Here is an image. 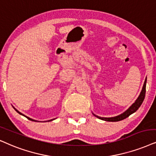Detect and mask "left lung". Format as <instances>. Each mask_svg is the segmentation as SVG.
Returning a JSON list of instances; mask_svg holds the SVG:
<instances>
[{
	"instance_id": "obj_1",
	"label": "left lung",
	"mask_w": 156,
	"mask_h": 156,
	"mask_svg": "<svg viewBox=\"0 0 156 156\" xmlns=\"http://www.w3.org/2000/svg\"><path fill=\"white\" fill-rule=\"evenodd\" d=\"M146 83H147V77L145 78V82H144L143 88H142L140 94L139 96L137 97V99H136L135 103L132 104V105L129 106V107L128 108L125 112H123V113L119 114V115L116 116V117H98V116L96 115V114L94 113H93V114H94L96 117L98 118V119L104 120V121H106V122H118V121H121V120L126 119V118L129 117V115H131L132 114L135 113V112L139 109V107L141 106V104H143L144 98H145V96Z\"/></svg>"
}]
</instances>
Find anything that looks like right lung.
I'll list each match as a JSON object with an SVG mask.
<instances>
[{"label": "right lung", "mask_w": 156, "mask_h": 156, "mask_svg": "<svg viewBox=\"0 0 156 156\" xmlns=\"http://www.w3.org/2000/svg\"><path fill=\"white\" fill-rule=\"evenodd\" d=\"M13 109H14L16 110V112H18V113H19V114H21V115H22V116H23V117H27V119H29V120H31V121H34V122H39V121H37V120H35V119H31V118H30V117H27V116H26V115H24V114H22V113H21V112H19V111H18V110H17L16 109V108L14 107V106H13ZM56 119V118H55V119H50V120H48V121H47V122H50V121H52V120H54V119ZM45 122H47V121H45Z\"/></svg>", "instance_id": "obj_1"}]
</instances>
